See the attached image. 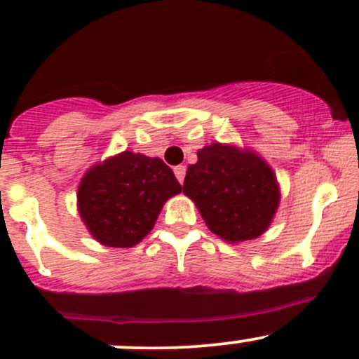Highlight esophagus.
<instances>
[{"label":"esophagus","mask_w":359,"mask_h":359,"mask_svg":"<svg viewBox=\"0 0 359 359\" xmlns=\"http://www.w3.org/2000/svg\"><path fill=\"white\" fill-rule=\"evenodd\" d=\"M173 172H175L177 180H179L180 184H184V177H186V166H184V165L175 166V168H173Z\"/></svg>","instance_id":"esophagus-1"}]
</instances>
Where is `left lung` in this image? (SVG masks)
<instances>
[{
    "label": "left lung",
    "mask_w": 359,
    "mask_h": 359,
    "mask_svg": "<svg viewBox=\"0 0 359 359\" xmlns=\"http://www.w3.org/2000/svg\"><path fill=\"white\" fill-rule=\"evenodd\" d=\"M184 194L194 201L213 234L229 243L253 240L273 222L280 186L257 153L213 142L187 168Z\"/></svg>",
    "instance_id": "left-lung-1"
}]
</instances>
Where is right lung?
<instances>
[{
	"mask_svg": "<svg viewBox=\"0 0 359 359\" xmlns=\"http://www.w3.org/2000/svg\"><path fill=\"white\" fill-rule=\"evenodd\" d=\"M180 191L182 186L163 159L125 151L85 173L78 187V210L99 243L130 248L151 233L165 201Z\"/></svg>",
	"mask_w": 359,
	"mask_h": 359,
	"instance_id": "add662e5",
	"label": "right lung"
}]
</instances>
